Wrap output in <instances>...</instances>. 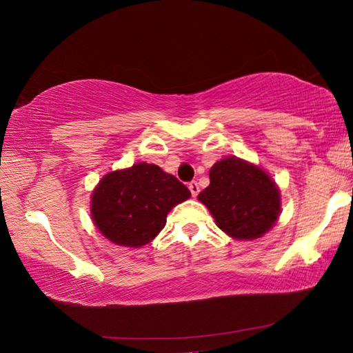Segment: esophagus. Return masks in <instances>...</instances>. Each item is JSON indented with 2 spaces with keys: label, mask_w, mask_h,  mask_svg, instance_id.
<instances>
[{
  "label": "esophagus",
  "mask_w": 353,
  "mask_h": 353,
  "mask_svg": "<svg viewBox=\"0 0 353 353\" xmlns=\"http://www.w3.org/2000/svg\"><path fill=\"white\" fill-rule=\"evenodd\" d=\"M188 188H190V191H191V196H193V198H196V196H198V193H199V185H198V182H196V181L190 182V183H188Z\"/></svg>",
  "instance_id": "esophagus-1"
}]
</instances>
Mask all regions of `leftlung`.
<instances>
[{"label":"left lung","mask_w":353,"mask_h":353,"mask_svg":"<svg viewBox=\"0 0 353 353\" xmlns=\"http://www.w3.org/2000/svg\"><path fill=\"white\" fill-rule=\"evenodd\" d=\"M210 185L198 199L210 210L216 225L236 240H255L276 224L280 191L260 166L225 157L212 166Z\"/></svg>","instance_id":"1"}]
</instances>
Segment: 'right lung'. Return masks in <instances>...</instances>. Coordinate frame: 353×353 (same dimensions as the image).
Returning a JSON list of instances; mask_svg holds the SVG:
<instances>
[{"label": "right lung", "mask_w": 353, "mask_h": 353, "mask_svg": "<svg viewBox=\"0 0 353 353\" xmlns=\"http://www.w3.org/2000/svg\"><path fill=\"white\" fill-rule=\"evenodd\" d=\"M190 196V190L160 166L135 163L101 179L92 194V219L112 243L141 248L160 234L171 208Z\"/></svg>", "instance_id": "add662e5"}]
</instances>
